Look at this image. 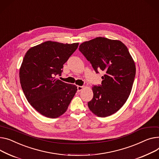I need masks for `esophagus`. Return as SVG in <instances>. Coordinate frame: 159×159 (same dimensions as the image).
I'll return each mask as SVG.
<instances>
[{
  "mask_svg": "<svg viewBox=\"0 0 159 159\" xmlns=\"http://www.w3.org/2000/svg\"><path fill=\"white\" fill-rule=\"evenodd\" d=\"M83 89H84V87H83V86H77V91H78V92L81 91Z\"/></svg>",
  "mask_w": 159,
  "mask_h": 159,
  "instance_id": "obj_1",
  "label": "esophagus"
}]
</instances>
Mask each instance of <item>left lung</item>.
Wrapping results in <instances>:
<instances>
[{"mask_svg": "<svg viewBox=\"0 0 159 159\" xmlns=\"http://www.w3.org/2000/svg\"><path fill=\"white\" fill-rule=\"evenodd\" d=\"M79 49L97 73L105 72L101 85L92 88L89 109L98 117L114 114L127 100L135 76V62L127 47L119 40L98 37L84 42Z\"/></svg>", "mask_w": 159, "mask_h": 159, "instance_id": "1", "label": "left lung"}]
</instances>
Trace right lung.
Returning <instances> with one entry per match:
<instances>
[{"mask_svg": "<svg viewBox=\"0 0 159 159\" xmlns=\"http://www.w3.org/2000/svg\"><path fill=\"white\" fill-rule=\"evenodd\" d=\"M79 43L64 44L47 41L28 50L20 68L21 86L29 103L50 118L64 114L77 87L55 79Z\"/></svg>", "mask_w": 159, "mask_h": 159, "instance_id": "obj_1", "label": "right lung"}]
</instances>
